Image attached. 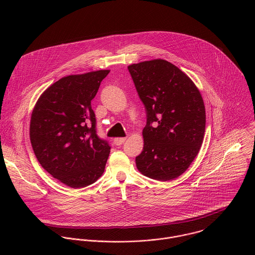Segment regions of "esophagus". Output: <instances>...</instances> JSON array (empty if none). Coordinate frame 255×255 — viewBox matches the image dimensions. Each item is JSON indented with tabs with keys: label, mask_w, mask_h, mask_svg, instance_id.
Wrapping results in <instances>:
<instances>
[{
	"label": "esophagus",
	"mask_w": 255,
	"mask_h": 255,
	"mask_svg": "<svg viewBox=\"0 0 255 255\" xmlns=\"http://www.w3.org/2000/svg\"><path fill=\"white\" fill-rule=\"evenodd\" d=\"M126 140V137H119V138H115L114 142L116 145H122Z\"/></svg>",
	"instance_id": "esophagus-1"
}]
</instances>
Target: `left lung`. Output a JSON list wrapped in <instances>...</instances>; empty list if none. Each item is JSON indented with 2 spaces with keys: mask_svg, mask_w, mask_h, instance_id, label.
<instances>
[{
  "mask_svg": "<svg viewBox=\"0 0 255 255\" xmlns=\"http://www.w3.org/2000/svg\"><path fill=\"white\" fill-rule=\"evenodd\" d=\"M128 70L147 118L136 166L156 180L176 178L188 169L203 143V98L185 72L166 60L131 64Z\"/></svg>",
  "mask_w": 255,
  "mask_h": 255,
  "instance_id": "1",
  "label": "left lung"
}]
</instances>
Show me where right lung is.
Masks as SVG:
<instances>
[{
	"label": "right lung",
	"instance_id": "1",
	"mask_svg": "<svg viewBox=\"0 0 255 255\" xmlns=\"http://www.w3.org/2000/svg\"><path fill=\"white\" fill-rule=\"evenodd\" d=\"M110 70L68 76L38 99L31 116L30 140L41 166L64 185L81 189L103 174L110 144L97 134L91 102Z\"/></svg>",
	"mask_w": 255,
	"mask_h": 255
}]
</instances>
